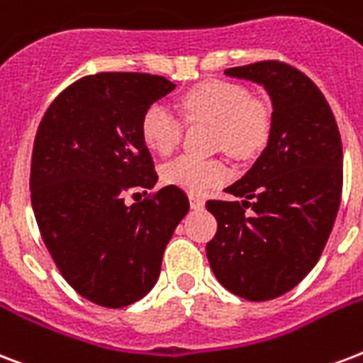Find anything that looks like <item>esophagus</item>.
<instances>
[{
    "mask_svg": "<svg viewBox=\"0 0 363 363\" xmlns=\"http://www.w3.org/2000/svg\"><path fill=\"white\" fill-rule=\"evenodd\" d=\"M203 206H206V200H203L201 196H198V194H190V207H192V209H203Z\"/></svg>",
    "mask_w": 363,
    "mask_h": 363,
    "instance_id": "obj_1",
    "label": "esophagus"
}]
</instances>
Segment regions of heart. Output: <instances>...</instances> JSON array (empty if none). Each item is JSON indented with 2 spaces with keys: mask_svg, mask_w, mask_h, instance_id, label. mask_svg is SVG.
Returning <instances> with one entry per match:
<instances>
[{
  "mask_svg": "<svg viewBox=\"0 0 363 363\" xmlns=\"http://www.w3.org/2000/svg\"><path fill=\"white\" fill-rule=\"evenodd\" d=\"M182 121L209 125L211 145L234 160H251L267 146L272 131V108L264 99L249 95L242 83L209 79L184 91L177 99ZM146 146L160 156H169L182 138V123L167 108L152 104L140 120ZM163 181L188 192H203L228 181L230 169L220 160L177 157L162 169Z\"/></svg>",
  "mask_w": 363,
  "mask_h": 363,
  "instance_id": "b5f03b06",
  "label": "heart"
}]
</instances>
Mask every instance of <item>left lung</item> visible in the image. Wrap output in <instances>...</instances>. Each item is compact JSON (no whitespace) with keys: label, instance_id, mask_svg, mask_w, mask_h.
Masks as SVG:
<instances>
[{"label":"left lung","instance_id":"left-lung-1","mask_svg":"<svg viewBox=\"0 0 363 363\" xmlns=\"http://www.w3.org/2000/svg\"><path fill=\"white\" fill-rule=\"evenodd\" d=\"M225 74L261 83L272 99V131L253 167L226 188L242 201L207 200L217 234L211 270L247 301L291 291L322 255L342 194V145L335 116L311 77L281 60Z\"/></svg>","mask_w":363,"mask_h":363}]
</instances>
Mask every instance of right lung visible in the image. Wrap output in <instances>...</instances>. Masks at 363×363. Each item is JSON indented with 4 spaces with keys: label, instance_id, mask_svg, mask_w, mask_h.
Segmentation results:
<instances>
[{
    "label": "right lung",
    "instance_id": "add662e5",
    "mask_svg": "<svg viewBox=\"0 0 363 363\" xmlns=\"http://www.w3.org/2000/svg\"><path fill=\"white\" fill-rule=\"evenodd\" d=\"M175 89L163 76L99 72L79 77L47 108L35 133L30 192L52 261L82 297L123 308L150 291L177 225L190 209L157 173L140 135L148 108ZM145 189L129 206L126 196Z\"/></svg>",
    "mask_w": 363,
    "mask_h": 363
}]
</instances>
